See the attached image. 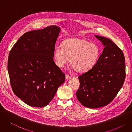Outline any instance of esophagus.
Listing matches in <instances>:
<instances>
[{
	"label": "esophagus",
	"instance_id": "1",
	"mask_svg": "<svg viewBox=\"0 0 132 132\" xmlns=\"http://www.w3.org/2000/svg\"><path fill=\"white\" fill-rule=\"evenodd\" d=\"M71 78V77L70 76H69V75H67V74L66 75V79L69 80V79H70Z\"/></svg>",
	"mask_w": 132,
	"mask_h": 132
}]
</instances>
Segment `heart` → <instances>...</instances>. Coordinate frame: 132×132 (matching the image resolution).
<instances>
[{
	"label": "heart",
	"instance_id": "1",
	"mask_svg": "<svg viewBox=\"0 0 132 132\" xmlns=\"http://www.w3.org/2000/svg\"><path fill=\"white\" fill-rule=\"evenodd\" d=\"M100 56V51L98 45L79 38L65 40L62 48L56 47L54 53L55 63L59 67H63L70 59L72 68L79 72L91 69L97 64Z\"/></svg>",
	"mask_w": 132,
	"mask_h": 132
}]
</instances>
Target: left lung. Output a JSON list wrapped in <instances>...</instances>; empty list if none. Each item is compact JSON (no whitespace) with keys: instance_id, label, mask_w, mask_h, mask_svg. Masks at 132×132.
<instances>
[{"instance_id":"8db88e82","label":"left lung","mask_w":132,"mask_h":132,"mask_svg":"<svg viewBox=\"0 0 132 132\" xmlns=\"http://www.w3.org/2000/svg\"><path fill=\"white\" fill-rule=\"evenodd\" d=\"M95 36L105 47L96 65L78 77L80 87L76 92L81 104L92 109L106 105L113 100L126 76L122 51L109 39Z\"/></svg>"}]
</instances>
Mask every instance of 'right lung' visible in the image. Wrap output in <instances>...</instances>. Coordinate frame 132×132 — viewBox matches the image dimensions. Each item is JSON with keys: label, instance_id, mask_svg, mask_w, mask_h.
<instances>
[{"label": "right lung", "instance_id": "obj_1", "mask_svg": "<svg viewBox=\"0 0 132 132\" xmlns=\"http://www.w3.org/2000/svg\"><path fill=\"white\" fill-rule=\"evenodd\" d=\"M60 28L52 26L23 34L9 54L8 71L15 95L30 106L41 108L54 98L65 74L53 61Z\"/></svg>", "mask_w": 132, "mask_h": 132}]
</instances>
